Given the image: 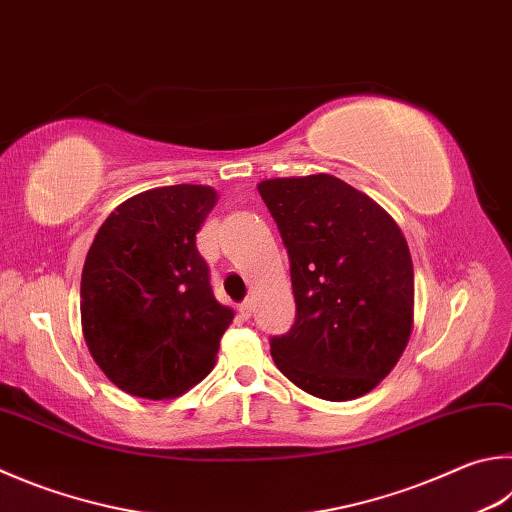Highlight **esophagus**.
I'll return each instance as SVG.
<instances>
[{
  "mask_svg": "<svg viewBox=\"0 0 512 512\" xmlns=\"http://www.w3.org/2000/svg\"><path fill=\"white\" fill-rule=\"evenodd\" d=\"M239 313H241V318H250V315H253V302L250 300H244L239 304Z\"/></svg>",
  "mask_w": 512,
  "mask_h": 512,
  "instance_id": "34e87169",
  "label": "esophagus"
}]
</instances>
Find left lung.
Segmentation results:
<instances>
[{
  "mask_svg": "<svg viewBox=\"0 0 512 512\" xmlns=\"http://www.w3.org/2000/svg\"><path fill=\"white\" fill-rule=\"evenodd\" d=\"M291 262L295 322L271 338L277 369L324 401L371 392L403 356L414 268L401 228L331 174L257 185Z\"/></svg>",
  "mask_w": 512,
  "mask_h": 512,
  "instance_id": "1",
  "label": "left lung"
}]
</instances>
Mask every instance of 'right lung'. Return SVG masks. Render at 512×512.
I'll return each mask as SVG.
<instances>
[{
	"instance_id": "add662e5",
	"label": "right lung",
	"mask_w": 512,
	"mask_h": 512,
	"mask_svg": "<svg viewBox=\"0 0 512 512\" xmlns=\"http://www.w3.org/2000/svg\"><path fill=\"white\" fill-rule=\"evenodd\" d=\"M217 203L208 185H165L111 212L80 282L82 333L96 365L123 392L163 401L215 367L235 318L210 286L197 232Z\"/></svg>"
}]
</instances>
